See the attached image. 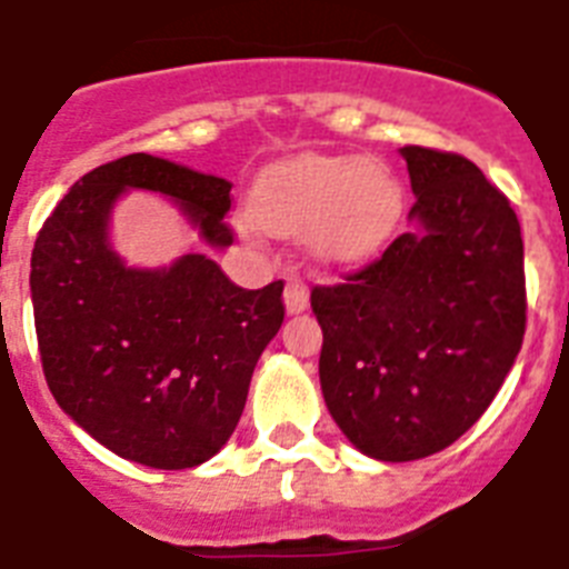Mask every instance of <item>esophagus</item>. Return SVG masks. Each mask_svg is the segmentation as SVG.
I'll return each mask as SVG.
<instances>
[{
    "mask_svg": "<svg viewBox=\"0 0 569 569\" xmlns=\"http://www.w3.org/2000/svg\"><path fill=\"white\" fill-rule=\"evenodd\" d=\"M309 307V286L303 280H289L286 283V309L289 312H303Z\"/></svg>",
    "mask_w": 569,
    "mask_h": 569,
    "instance_id": "1",
    "label": "esophagus"
}]
</instances>
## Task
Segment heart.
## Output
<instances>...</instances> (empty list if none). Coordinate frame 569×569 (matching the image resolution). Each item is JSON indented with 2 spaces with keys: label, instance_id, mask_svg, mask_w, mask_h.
Returning <instances> with one entry per match:
<instances>
[{
  "label": "heart",
  "instance_id": "heart-1",
  "mask_svg": "<svg viewBox=\"0 0 569 569\" xmlns=\"http://www.w3.org/2000/svg\"><path fill=\"white\" fill-rule=\"evenodd\" d=\"M403 216V183L368 157H298L262 172L251 192L253 228L271 237L309 230L327 262L380 251Z\"/></svg>",
  "mask_w": 569,
  "mask_h": 569
}]
</instances>
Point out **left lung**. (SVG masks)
I'll return each mask as SVG.
<instances>
[{
	"label": "left lung",
	"instance_id": "left-lung-1",
	"mask_svg": "<svg viewBox=\"0 0 569 569\" xmlns=\"http://www.w3.org/2000/svg\"><path fill=\"white\" fill-rule=\"evenodd\" d=\"M412 230L341 283L312 286L318 373L341 432L371 459L415 461L468 432L526 332L520 221L452 151L406 146Z\"/></svg>",
	"mask_w": 569,
	"mask_h": 569
}]
</instances>
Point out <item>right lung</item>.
<instances>
[{"label":"right lung","instance_id":"obj_1","mask_svg":"<svg viewBox=\"0 0 569 569\" xmlns=\"http://www.w3.org/2000/svg\"><path fill=\"white\" fill-rule=\"evenodd\" d=\"M124 189L163 192L204 242H233L230 180L151 154L87 172L31 251L40 362L60 409L99 445L146 468H196L237 429L253 365L283 325V280L242 289L204 253L124 269L108 244Z\"/></svg>","mask_w":569,"mask_h":569}]
</instances>
